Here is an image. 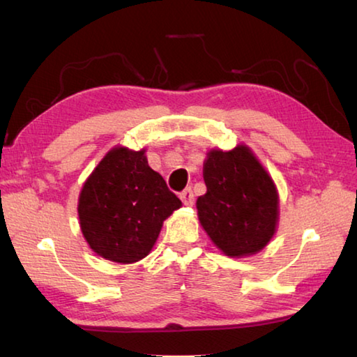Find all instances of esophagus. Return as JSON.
Segmentation results:
<instances>
[{"label": "esophagus", "mask_w": 357, "mask_h": 357, "mask_svg": "<svg viewBox=\"0 0 357 357\" xmlns=\"http://www.w3.org/2000/svg\"><path fill=\"white\" fill-rule=\"evenodd\" d=\"M179 198H181V202H183V203L185 204V206H192L193 200H195V198H193L192 189H184L183 192L179 193Z\"/></svg>", "instance_id": "34e87169"}]
</instances>
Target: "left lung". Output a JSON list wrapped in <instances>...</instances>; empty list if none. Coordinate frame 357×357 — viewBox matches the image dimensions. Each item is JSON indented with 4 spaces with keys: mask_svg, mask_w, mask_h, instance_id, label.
Masks as SVG:
<instances>
[{
    "mask_svg": "<svg viewBox=\"0 0 357 357\" xmlns=\"http://www.w3.org/2000/svg\"><path fill=\"white\" fill-rule=\"evenodd\" d=\"M203 178L208 190L198 197L197 209L213 243L228 257L261 250L275 233L279 197L252 151L243 144L211 151Z\"/></svg>",
    "mask_w": 357,
    "mask_h": 357,
    "instance_id": "left-lung-1",
    "label": "left lung"
}]
</instances>
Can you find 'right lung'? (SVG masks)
I'll list each match as a JSON object with an SVG mask.
<instances>
[{
    "instance_id": "add662e5",
    "label": "right lung",
    "mask_w": 357,
    "mask_h": 357,
    "mask_svg": "<svg viewBox=\"0 0 357 357\" xmlns=\"http://www.w3.org/2000/svg\"><path fill=\"white\" fill-rule=\"evenodd\" d=\"M181 200L143 151L113 148L84 183L78 198L82 233L102 258L135 263L148 255L162 223Z\"/></svg>"
}]
</instances>
